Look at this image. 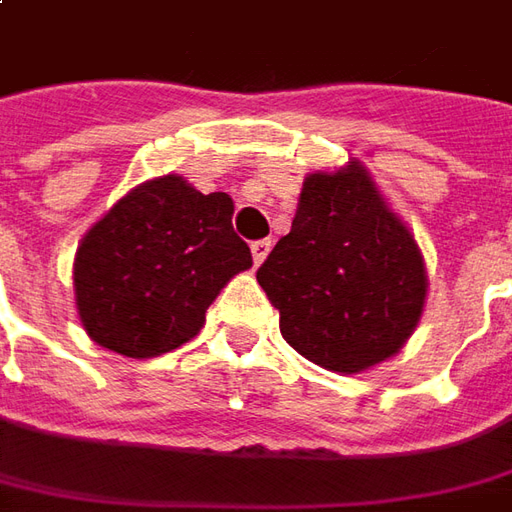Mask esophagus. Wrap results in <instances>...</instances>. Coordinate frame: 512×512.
I'll list each match as a JSON object with an SVG mask.
<instances>
[{
	"label": "esophagus",
	"mask_w": 512,
	"mask_h": 512,
	"mask_svg": "<svg viewBox=\"0 0 512 512\" xmlns=\"http://www.w3.org/2000/svg\"><path fill=\"white\" fill-rule=\"evenodd\" d=\"M270 248H273V242H270V239H256V242L250 245V253H253V262L262 264L264 259H267V253H270Z\"/></svg>",
	"instance_id": "obj_1"
}]
</instances>
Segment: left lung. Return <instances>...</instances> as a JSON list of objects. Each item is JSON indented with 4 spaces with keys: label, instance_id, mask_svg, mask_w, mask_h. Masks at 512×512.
Segmentation results:
<instances>
[{
    "label": "left lung",
    "instance_id": "8db88e82",
    "mask_svg": "<svg viewBox=\"0 0 512 512\" xmlns=\"http://www.w3.org/2000/svg\"><path fill=\"white\" fill-rule=\"evenodd\" d=\"M256 281L281 315L284 340L337 373L393 357L426 298L421 250L357 161L303 181L290 234Z\"/></svg>",
    "mask_w": 512,
    "mask_h": 512
}]
</instances>
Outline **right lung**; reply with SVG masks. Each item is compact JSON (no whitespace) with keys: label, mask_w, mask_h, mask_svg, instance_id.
<instances>
[{"label":"right lung","mask_w":512,"mask_h":512,"mask_svg":"<svg viewBox=\"0 0 512 512\" xmlns=\"http://www.w3.org/2000/svg\"><path fill=\"white\" fill-rule=\"evenodd\" d=\"M231 214L225 192L203 195L181 175L122 197L74 259V301L88 337L133 359L189 343L222 287L253 264Z\"/></svg>","instance_id":"1"}]
</instances>
